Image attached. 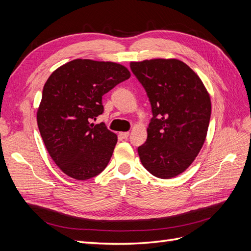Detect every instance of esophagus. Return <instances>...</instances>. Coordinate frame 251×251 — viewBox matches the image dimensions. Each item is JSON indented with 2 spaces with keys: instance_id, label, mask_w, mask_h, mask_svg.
I'll return each instance as SVG.
<instances>
[{
  "instance_id": "obj_1",
  "label": "esophagus",
  "mask_w": 251,
  "mask_h": 251,
  "mask_svg": "<svg viewBox=\"0 0 251 251\" xmlns=\"http://www.w3.org/2000/svg\"><path fill=\"white\" fill-rule=\"evenodd\" d=\"M119 135H120V137H123L124 139H126L128 136H130V132H121V133H119Z\"/></svg>"
}]
</instances>
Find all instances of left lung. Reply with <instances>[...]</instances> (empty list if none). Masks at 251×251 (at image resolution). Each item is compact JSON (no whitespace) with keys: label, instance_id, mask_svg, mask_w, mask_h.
I'll return each instance as SVG.
<instances>
[{"label":"left lung","instance_id":"1","mask_svg":"<svg viewBox=\"0 0 251 251\" xmlns=\"http://www.w3.org/2000/svg\"><path fill=\"white\" fill-rule=\"evenodd\" d=\"M130 67L153 113L147 141L138 148L140 161L155 177H176L193 163L206 138L209 94L198 75L179 59L132 62Z\"/></svg>","mask_w":251,"mask_h":251}]
</instances>
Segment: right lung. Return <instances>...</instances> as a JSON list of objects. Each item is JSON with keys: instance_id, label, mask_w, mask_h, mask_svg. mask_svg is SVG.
I'll return each instance as SVG.
<instances>
[{"instance_id": "add662e5", "label": "right lung", "mask_w": 251, "mask_h": 251, "mask_svg": "<svg viewBox=\"0 0 251 251\" xmlns=\"http://www.w3.org/2000/svg\"><path fill=\"white\" fill-rule=\"evenodd\" d=\"M130 76L123 65L78 58L57 68L45 83L37 126L53 161L69 177L87 180L108 165L117 135L90 121L102 114V96Z\"/></svg>"}]
</instances>
